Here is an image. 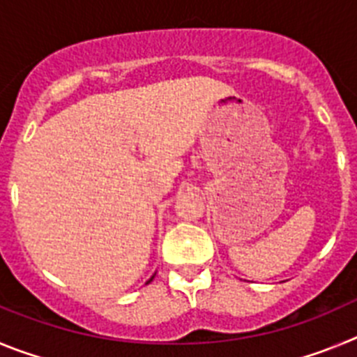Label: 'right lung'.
Here are the masks:
<instances>
[{
	"instance_id": "1",
	"label": "right lung",
	"mask_w": 357,
	"mask_h": 357,
	"mask_svg": "<svg viewBox=\"0 0 357 357\" xmlns=\"http://www.w3.org/2000/svg\"><path fill=\"white\" fill-rule=\"evenodd\" d=\"M151 279H153V277H151ZM151 279H150V280H151ZM150 280H148V282H150Z\"/></svg>"
}]
</instances>
